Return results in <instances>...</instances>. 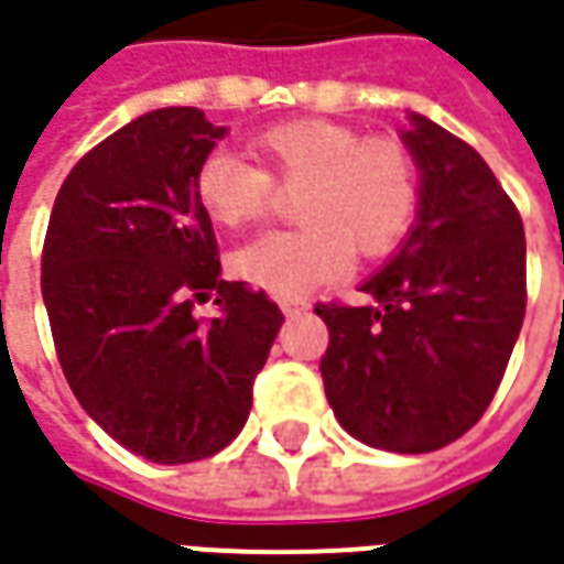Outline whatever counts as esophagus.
<instances>
[{
    "instance_id": "1",
    "label": "esophagus",
    "mask_w": 564,
    "mask_h": 564,
    "mask_svg": "<svg viewBox=\"0 0 564 564\" xmlns=\"http://www.w3.org/2000/svg\"><path fill=\"white\" fill-rule=\"evenodd\" d=\"M311 308L308 299H281V311L286 317H295V314H305Z\"/></svg>"
}]
</instances>
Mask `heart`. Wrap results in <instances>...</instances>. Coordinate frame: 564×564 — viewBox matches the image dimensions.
<instances>
[{
  "label": "heart",
  "instance_id": "1",
  "mask_svg": "<svg viewBox=\"0 0 564 564\" xmlns=\"http://www.w3.org/2000/svg\"><path fill=\"white\" fill-rule=\"evenodd\" d=\"M256 167L231 152L204 155L195 198L214 226L241 231L265 219L281 192H297L302 228L262 235L231 256V274L281 299L345 278L357 259L391 256L415 226L421 167L391 133H360L329 118H299L256 133Z\"/></svg>",
  "mask_w": 564,
  "mask_h": 564
}]
</instances>
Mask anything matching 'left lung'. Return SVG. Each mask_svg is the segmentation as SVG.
Returning a JSON list of instances; mask_svg holds the SVG:
<instances>
[{"label":"left lung","instance_id":"obj_1","mask_svg":"<svg viewBox=\"0 0 564 564\" xmlns=\"http://www.w3.org/2000/svg\"><path fill=\"white\" fill-rule=\"evenodd\" d=\"M421 167L412 235L360 286L369 302H317L329 329L323 388L360 443L421 455L482 419L525 317L522 216L474 145L412 116Z\"/></svg>","mask_w":564,"mask_h":564}]
</instances>
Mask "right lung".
<instances>
[{"mask_svg":"<svg viewBox=\"0 0 564 564\" xmlns=\"http://www.w3.org/2000/svg\"><path fill=\"white\" fill-rule=\"evenodd\" d=\"M223 133L195 106L133 118L63 180L42 247L63 376L90 419L155 464L210 458L241 433L283 323L262 290L219 278L195 171ZM210 292L220 314L204 324L191 311Z\"/></svg>","mask_w":564,"mask_h":564,"instance_id":"right-lung-1","label":"right lung"}]
</instances>
